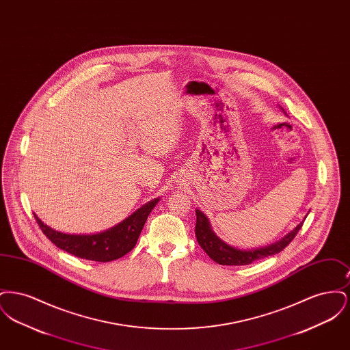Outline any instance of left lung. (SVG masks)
Listing matches in <instances>:
<instances>
[{"instance_id":"8db88e82","label":"left lung","mask_w":350,"mask_h":350,"mask_svg":"<svg viewBox=\"0 0 350 350\" xmlns=\"http://www.w3.org/2000/svg\"><path fill=\"white\" fill-rule=\"evenodd\" d=\"M196 215H197V223H196V236H197V241L202 247V250H204L210 258H213L215 262L220 265H250L252 262L265 258L269 256L277 254L281 250H284L297 236V233L299 232L303 221L298 224V227L287 233L283 239L280 241L267 245L265 248H260V250H240L233 248L231 245H227L224 241H221L217 237L215 233L211 231V227L208 224L207 217H204V214L196 210Z\"/></svg>"}]
</instances>
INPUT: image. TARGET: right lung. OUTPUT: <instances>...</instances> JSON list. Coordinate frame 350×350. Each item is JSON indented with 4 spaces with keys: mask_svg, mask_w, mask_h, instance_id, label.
Instances as JSON below:
<instances>
[{
    "mask_svg": "<svg viewBox=\"0 0 350 350\" xmlns=\"http://www.w3.org/2000/svg\"><path fill=\"white\" fill-rule=\"evenodd\" d=\"M157 202L159 198L150 200L116 227L97 234H68L57 232L46 226L36 215L33 217L42 232L57 248L85 260L109 262L123 257L133 250L147 221V217L153 207L157 204Z\"/></svg>",
    "mask_w": 350,
    "mask_h": 350,
    "instance_id": "right-lung-1",
    "label": "right lung"
}]
</instances>
